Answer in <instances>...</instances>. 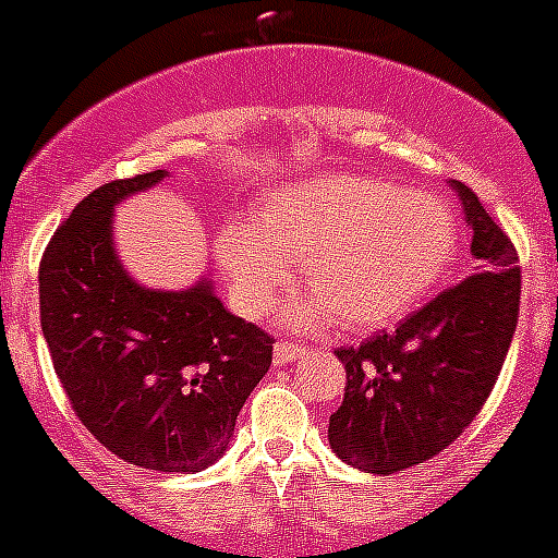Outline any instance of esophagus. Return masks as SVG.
<instances>
[{
	"mask_svg": "<svg viewBox=\"0 0 558 558\" xmlns=\"http://www.w3.org/2000/svg\"><path fill=\"white\" fill-rule=\"evenodd\" d=\"M271 355H275V364H292V361H298V357H303L306 355V350H303V347H298V343H289V341H280V343H275V352H271Z\"/></svg>",
	"mask_w": 558,
	"mask_h": 558,
	"instance_id": "esophagus-1",
	"label": "esophagus"
}]
</instances>
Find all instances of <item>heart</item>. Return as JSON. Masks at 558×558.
<instances>
[{
    "instance_id": "1",
    "label": "heart",
    "mask_w": 558,
    "mask_h": 558,
    "mask_svg": "<svg viewBox=\"0 0 558 558\" xmlns=\"http://www.w3.org/2000/svg\"><path fill=\"white\" fill-rule=\"evenodd\" d=\"M459 252V223L438 194L366 174H329L280 189L255 223H226L217 257L234 301L260 315L298 264L306 292L280 318L298 329L338 324L375 332L410 315Z\"/></svg>"
}]
</instances>
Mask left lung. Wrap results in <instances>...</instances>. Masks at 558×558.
I'll return each mask as SVG.
<instances>
[{"instance_id": "1", "label": "left lung", "mask_w": 558, "mask_h": 558, "mask_svg": "<svg viewBox=\"0 0 558 558\" xmlns=\"http://www.w3.org/2000/svg\"><path fill=\"white\" fill-rule=\"evenodd\" d=\"M450 185L473 229V275L392 335L338 350L347 392L329 418V447L366 473H398L447 450L490 396L519 324L522 271L513 243L473 189Z\"/></svg>"}]
</instances>
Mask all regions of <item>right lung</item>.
<instances>
[{
    "label": "right lung",
    "instance_id": "add662e5",
    "mask_svg": "<svg viewBox=\"0 0 558 558\" xmlns=\"http://www.w3.org/2000/svg\"><path fill=\"white\" fill-rule=\"evenodd\" d=\"M166 169L90 192L53 232L39 264V315L68 401L88 433L129 464L201 473L271 364V338L194 287H143L120 264L114 208Z\"/></svg>",
    "mask_w": 558,
    "mask_h": 558
}]
</instances>
